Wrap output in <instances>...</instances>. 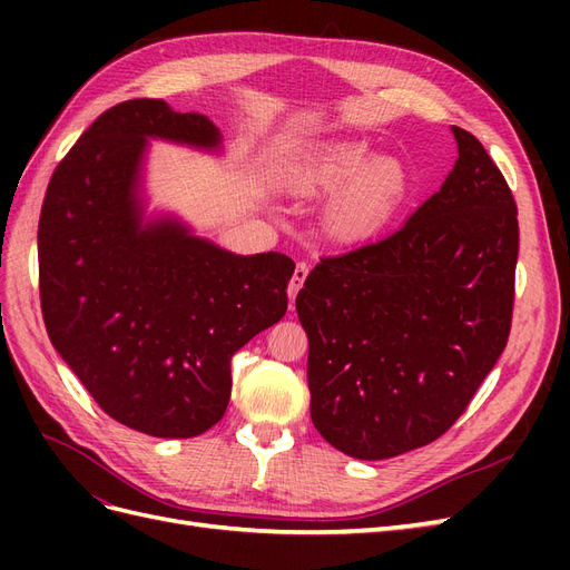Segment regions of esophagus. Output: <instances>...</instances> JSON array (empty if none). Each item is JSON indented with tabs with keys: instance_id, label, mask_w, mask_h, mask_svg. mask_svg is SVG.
<instances>
[{
	"instance_id": "esophagus-1",
	"label": "esophagus",
	"mask_w": 570,
	"mask_h": 570,
	"mask_svg": "<svg viewBox=\"0 0 570 570\" xmlns=\"http://www.w3.org/2000/svg\"><path fill=\"white\" fill-rule=\"evenodd\" d=\"M306 275H308V264H306V262H299L297 268H295V275H292V281H289V287H287L289 302H295L297 292L302 289V285H304V281H306Z\"/></svg>"
}]
</instances>
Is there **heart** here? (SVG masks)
<instances>
[{"label":"heart","instance_id":"b5f03b06","mask_svg":"<svg viewBox=\"0 0 570 570\" xmlns=\"http://www.w3.org/2000/svg\"><path fill=\"white\" fill-rule=\"evenodd\" d=\"M278 185L292 197L318 199L321 230L337 245H356L383 233L411 193L406 166L366 142L337 140L306 147L278 170Z\"/></svg>","mask_w":570,"mask_h":570}]
</instances>
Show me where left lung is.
I'll return each instance as SVG.
<instances>
[{
	"mask_svg": "<svg viewBox=\"0 0 570 570\" xmlns=\"http://www.w3.org/2000/svg\"><path fill=\"white\" fill-rule=\"evenodd\" d=\"M438 193L381 243L321 258L297 295L312 421L354 459L438 440L502 356L513 312L519 212L475 137Z\"/></svg>",
	"mask_w": 570,
	"mask_h": 570,
	"instance_id": "obj_1",
	"label": "left lung"
}]
</instances>
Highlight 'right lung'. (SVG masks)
Segmentation results:
<instances>
[{
	"instance_id": "1",
	"label": "right lung",
	"mask_w": 570,
	"mask_h": 570,
	"mask_svg": "<svg viewBox=\"0 0 570 570\" xmlns=\"http://www.w3.org/2000/svg\"><path fill=\"white\" fill-rule=\"evenodd\" d=\"M151 140L223 149L212 118L164 99L101 114L47 187L40 302L55 350L114 421L195 438L226 413L233 354L285 316L295 262L233 254L174 214L147 216Z\"/></svg>"
}]
</instances>
